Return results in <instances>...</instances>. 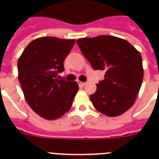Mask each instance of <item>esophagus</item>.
Here are the masks:
<instances>
[{"instance_id": "34e87169", "label": "esophagus", "mask_w": 159, "mask_h": 159, "mask_svg": "<svg viewBox=\"0 0 159 159\" xmlns=\"http://www.w3.org/2000/svg\"><path fill=\"white\" fill-rule=\"evenodd\" d=\"M78 84H79V86H85L86 85V83H83V82H78Z\"/></svg>"}]
</instances>
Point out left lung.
<instances>
[{
  "instance_id": "obj_1",
  "label": "left lung",
  "mask_w": 159,
  "mask_h": 159,
  "mask_svg": "<svg viewBox=\"0 0 159 159\" xmlns=\"http://www.w3.org/2000/svg\"><path fill=\"white\" fill-rule=\"evenodd\" d=\"M76 42L93 69L106 71L96 92L89 96L94 108L108 117L124 113L134 103L143 81L140 52L113 36L84 37Z\"/></svg>"
}]
</instances>
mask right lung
I'll use <instances>...</instances> for the list:
<instances>
[{"label": "right lung", "instance_id": "add662e5", "mask_svg": "<svg viewBox=\"0 0 159 159\" xmlns=\"http://www.w3.org/2000/svg\"><path fill=\"white\" fill-rule=\"evenodd\" d=\"M75 39L43 36L30 42L18 60L19 83L27 103L40 117L55 120L70 109L76 82L59 79Z\"/></svg>", "mask_w": 159, "mask_h": 159}]
</instances>
